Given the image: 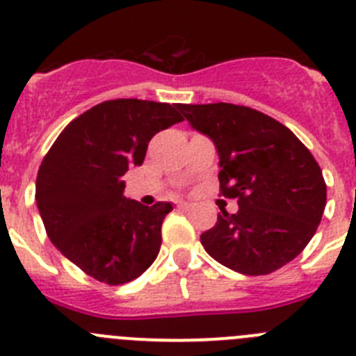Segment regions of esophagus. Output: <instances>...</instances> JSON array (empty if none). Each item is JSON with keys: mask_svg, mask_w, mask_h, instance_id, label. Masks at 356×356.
<instances>
[{"mask_svg": "<svg viewBox=\"0 0 356 356\" xmlns=\"http://www.w3.org/2000/svg\"><path fill=\"white\" fill-rule=\"evenodd\" d=\"M190 206H191V204L190 202H184V200H179V202H177V208L179 209H190Z\"/></svg>", "mask_w": 356, "mask_h": 356, "instance_id": "1", "label": "esophagus"}]
</instances>
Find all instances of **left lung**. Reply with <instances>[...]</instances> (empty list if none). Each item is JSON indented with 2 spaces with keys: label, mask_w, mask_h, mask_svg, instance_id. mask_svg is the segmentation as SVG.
Wrapping results in <instances>:
<instances>
[{
  "label": "left lung",
  "mask_w": 356,
  "mask_h": 356,
  "mask_svg": "<svg viewBox=\"0 0 356 356\" xmlns=\"http://www.w3.org/2000/svg\"><path fill=\"white\" fill-rule=\"evenodd\" d=\"M190 125L218 152V181L238 211L218 213L200 234L224 267L261 276L292 261L317 231L326 182L317 161L290 129L259 111L234 104H179Z\"/></svg>",
  "instance_id": "obj_1"
}]
</instances>
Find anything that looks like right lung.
Wrapping results in <instances>:
<instances>
[{
  "label": "right lung",
  "instance_id": "obj_1",
  "mask_svg": "<svg viewBox=\"0 0 356 356\" xmlns=\"http://www.w3.org/2000/svg\"><path fill=\"white\" fill-rule=\"evenodd\" d=\"M179 122L170 104L102 102L73 120L42 159L35 200L46 233L88 276L123 285L159 254L161 225L174 208L127 199L123 175L141 166L152 136Z\"/></svg>",
  "mask_w": 356,
  "mask_h": 356
}]
</instances>
